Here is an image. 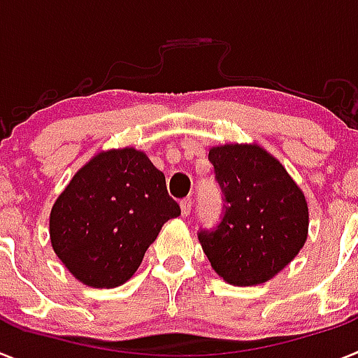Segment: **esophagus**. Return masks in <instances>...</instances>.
Listing matches in <instances>:
<instances>
[{"mask_svg":"<svg viewBox=\"0 0 358 358\" xmlns=\"http://www.w3.org/2000/svg\"><path fill=\"white\" fill-rule=\"evenodd\" d=\"M192 212V199H182L181 201V213L182 217H188Z\"/></svg>","mask_w":358,"mask_h":358,"instance_id":"obj_1","label":"esophagus"}]
</instances>
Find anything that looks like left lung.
Masks as SVG:
<instances>
[{
  "label": "left lung",
  "mask_w": 358,
  "mask_h": 358,
  "mask_svg": "<svg viewBox=\"0 0 358 358\" xmlns=\"http://www.w3.org/2000/svg\"><path fill=\"white\" fill-rule=\"evenodd\" d=\"M208 159L224 195V212L215 228L197 234L203 252L226 282H266L306 243V197L259 145L213 146Z\"/></svg>",
  "instance_id": "1"
}]
</instances>
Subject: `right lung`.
<instances>
[{
    "label": "right lung",
    "instance_id": "1",
    "mask_svg": "<svg viewBox=\"0 0 358 358\" xmlns=\"http://www.w3.org/2000/svg\"><path fill=\"white\" fill-rule=\"evenodd\" d=\"M181 215L164 173L145 152L92 157L50 212V243L66 270L92 288H115L141 264L168 219Z\"/></svg>",
    "mask_w": 358,
    "mask_h": 358
}]
</instances>
